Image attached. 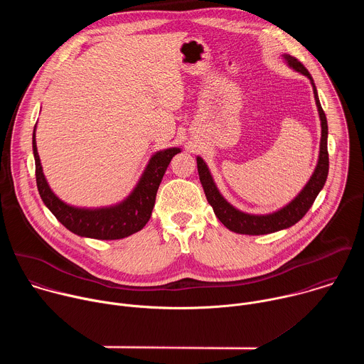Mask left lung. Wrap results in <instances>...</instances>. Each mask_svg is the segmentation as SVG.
Segmentation results:
<instances>
[{"label": "left lung", "instance_id": "8db88e82", "mask_svg": "<svg viewBox=\"0 0 364 364\" xmlns=\"http://www.w3.org/2000/svg\"><path fill=\"white\" fill-rule=\"evenodd\" d=\"M284 62L289 69L294 72H298L299 75L308 77L311 86H313L316 105L318 111L320 125H321V139H320V152H318V160L317 166L311 174L306 184L302 187V190L285 205L279 207L278 210L265 213V215H253L239 210L237 207L230 204L220 190L218 188L215 178L207 167L205 161L197 155V170L200 183L203 186V190L205 193V198L209 204L213 207V212L218 216V219L232 232L239 235H268L274 232H279L284 229H288L298 223L305 213L309 210V207L313 205L314 200L317 198L318 193L323 190L327 176H328V151H327V138H328V125L326 114L321 108V103L318 99L317 87L314 83V79L311 77L309 72L292 56L282 55Z\"/></svg>", "mask_w": 364, "mask_h": 364}]
</instances>
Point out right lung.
I'll list each match as a JSON object with an SVG mask.
<instances>
[{"label":"right lung","mask_w":364,"mask_h":364,"mask_svg":"<svg viewBox=\"0 0 364 364\" xmlns=\"http://www.w3.org/2000/svg\"><path fill=\"white\" fill-rule=\"evenodd\" d=\"M36 129L37 124L33 131V154L37 188L43 203L72 233L99 240L128 237L139 232L148 223L155 204V196H157L166 170L174 155L181 152L178 146L154 152L135 187L121 201L100 207H79L63 201L50 188L37 152Z\"/></svg>","instance_id":"obj_1"}]
</instances>
